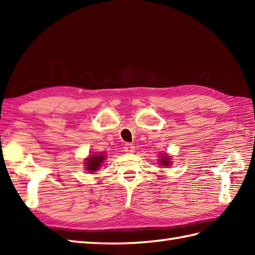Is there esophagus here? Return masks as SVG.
I'll return each instance as SVG.
<instances>
[{
	"instance_id": "34e87169",
	"label": "esophagus",
	"mask_w": 255,
	"mask_h": 255,
	"mask_svg": "<svg viewBox=\"0 0 255 255\" xmlns=\"http://www.w3.org/2000/svg\"><path fill=\"white\" fill-rule=\"evenodd\" d=\"M124 151L125 152H128V153H132L133 151H134V147H133V144H131V143H129V142H127V143H125V147H124Z\"/></svg>"
}]
</instances>
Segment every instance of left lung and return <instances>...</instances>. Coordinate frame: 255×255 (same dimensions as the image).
Returning <instances> with one entry per match:
<instances>
[{"label": "left lung", "instance_id": "left-lung-1", "mask_svg": "<svg viewBox=\"0 0 255 255\" xmlns=\"http://www.w3.org/2000/svg\"><path fill=\"white\" fill-rule=\"evenodd\" d=\"M159 161H160V163H162L161 165H163V166H169L172 162L170 156H167L166 154L161 155V159Z\"/></svg>", "mask_w": 255, "mask_h": 255}]
</instances>
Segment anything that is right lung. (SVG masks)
Listing matches in <instances>:
<instances>
[{
	"mask_svg": "<svg viewBox=\"0 0 255 255\" xmlns=\"http://www.w3.org/2000/svg\"><path fill=\"white\" fill-rule=\"evenodd\" d=\"M106 158V154L104 153H97V154H91L88 159H85L86 162H84L85 169L90 173H94L100 169L103 162H104Z\"/></svg>",
	"mask_w": 255,
	"mask_h": 255,
	"instance_id": "obj_1",
	"label": "right lung"
}]
</instances>
